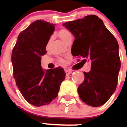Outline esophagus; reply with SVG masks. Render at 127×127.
<instances>
[{"label":"esophagus","mask_w":127,"mask_h":127,"mask_svg":"<svg viewBox=\"0 0 127 127\" xmlns=\"http://www.w3.org/2000/svg\"><path fill=\"white\" fill-rule=\"evenodd\" d=\"M72 72V70H70V69H67V70H65V73L67 75H70Z\"/></svg>","instance_id":"esophagus-1"}]
</instances>
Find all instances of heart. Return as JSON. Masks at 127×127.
Masks as SVG:
<instances>
[{
  "label": "heart",
  "instance_id": "obj_1",
  "mask_svg": "<svg viewBox=\"0 0 127 127\" xmlns=\"http://www.w3.org/2000/svg\"><path fill=\"white\" fill-rule=\"evenodd\" d=\"M59 35H60V38L62 39L63 41H65L67 38L71 35V33L67 29H62L59 32Z\"/></svg>",
  "mask_w": 127,
  "mask_h": 127
}]
</instances>
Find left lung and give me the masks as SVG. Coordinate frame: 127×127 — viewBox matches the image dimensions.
Wrapping results in <instances>:
<instances>
[{"instance_id":"8db88e82","label":"left lung","mask_w":127,"mask_h":127,"mask_svg":"<svg viewBox=\"0 0 127 127\" xmlns=\"http://www.w3.org/2000/svg\"><path fill=\"white\" fill-rule=\"evenodd\" d=\"M63 25L75 37L72 55L91 62V70L77 92L82 101L93 107L102 105L116 90L121 67L116 38L96 15L68 22Z\"/></svg>"}]
</instances>
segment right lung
Instances as JSON below:
<instances>
[{"label": "right lung", "mask_w": 127, "mask_h": 127, "mask_svg": "<svg viewBox=\"0 0 127 127\" xmlns=\"http://www.w3.org/2000/svg\"><path fill=\"white\" fill-rule=\"evenodd\" d=\"M54 25L44 20L32 22L19 34L12 51L16 86L25 99L37 107L49 104L57 97L66 75L62 67L44 70L41 65Z\"/></svg>", "instance_id": "add662e5"}]
</instances>
